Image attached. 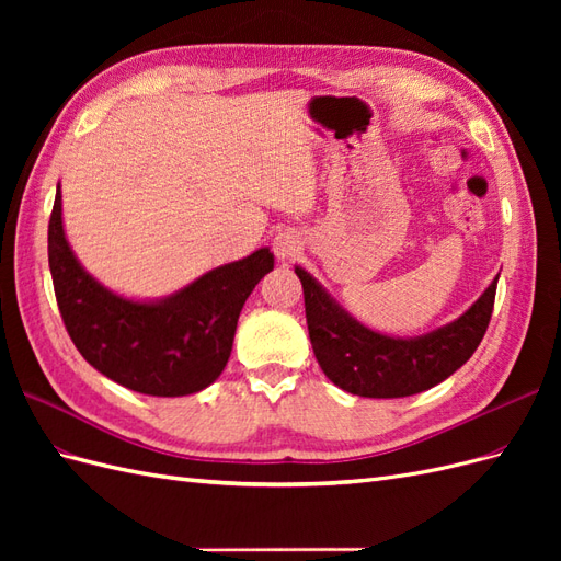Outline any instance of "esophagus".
Wrapping results in <instances>:
<instances>
[{
    "label": "esophagus",
    "instance_id": "1",
    "mask_svg": "<svg viewBox=\"0 0 561 561\" xmlns=\"http://www.w3.org/2000/svg\"><path fill=\"white\" fill-rule=\"evenodd\" d=\"M274 252L280 262L293 260L301 252V239L295 229H283L276 233L274 239Z\"/></svg>",
    "mask_w": 561,
    "mask_h": 561
}]
</instances>
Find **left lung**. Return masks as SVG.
<instances>
[{"mask_svg": "<svg viewBox=\"0 0 561 561\" xmlns=\"http://www.w3.org/2000/svg\"><path fill=\"white\" fill-rule=\"evenodd\" d=\"M304 287V309L316 360L328 379L360 398H407L451 377L480 346L494 313V278L484 295L449 325L416 339L371 332L328 297L307 274L295 268Z\"/></svg>", "mask_w": 561, "mask_h": 561, "instance_id": "1", "label": "left lung"}]
</instances>
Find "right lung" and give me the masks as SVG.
I'll use <instances>...</instances> for the list:
<instances>
[{
	"mask_svg": "<svg viewBox=\"0 0 561 561\" xmlns=\"http://www.w3.org/2000/svg\"><path fill=\"white\" fill-rule=\"evenodd\" d=\"M48 266L65 330L83 360L138 393L180 398L222 375L243 304L274 268V254L262 248L213 268L159 304L128 301L79 266L65 241L58 186L48 219Z\"/></svg>",
	"mask_w": 561,
	"mask_h": 561,
	"instance_id": "1",
	"label": "right lung"
}]
</instances>
